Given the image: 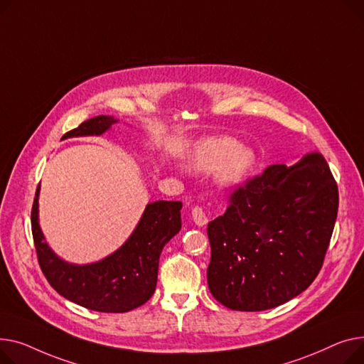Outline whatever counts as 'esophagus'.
Returning a JSON list of instances; mask_svg holds the SVG:
<instances>
[{
  "instance_id": "1",
  "label": "esophagus",
  "mask_w": 364,
  "mask_h": 364,
  "mask_svg": "<svg viewBox=\"0 0 364 364\" xmlns=\"http://www.w3.org/2000/svg\"><path fill=\"white\" fill-rule=\"evenodd\" d=\"M192 219H194L197 226H205L207 222H208L205 213L201 207H196L194 210H192Z\"/></svg>"
}]
</instances>
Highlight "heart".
<instances>
[{"label": "heart", "instance_id": "1", "mask_svg": "<svg viewBox=\"0 0 364 364\" xmlns=\"http://www.w3.org/2000/svg\"><path fill=\"white\" fill-rule=\"evenodd\" d=\"M254 164L252 149L228 136L204 138L192 146L186 156L189 170L196 173H211L218 170V182L225 188L242 185Z\"/></svg>", "mask_w": 364, "mask_h": 364}]
</instances>
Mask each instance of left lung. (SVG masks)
<instances>
[{"mask_svg":"<svg viewBox=\"0 0 364 364\" xmlns=\"http://www.w3.org/2000/svg\"><path fill=\"white\" fill-rule=\"evenodd\" d=\"M336 213L338 186L322 154L269 166L208 223L211 295L240 311L269 310L300 295L323 264Z\"/></svg>","mask_w":364,"mask_h":364,"instance_id":"left-lung-1","label":"left lung"}]
</instances>
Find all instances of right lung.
Instances as JSON below:
<instances>
[{
	"label": "right lung",
	"mask_w": 364,
	"mask_h": 364,
	"mask_svg": "<svg viewBox=\"0 0 364 364\" xmlns=\"http://www.w3.org/2000/svg\"><path fill=\"white\" fill-rule=\"evenodd\" d=\"M117 122L113 116H97L61 139L100 136ZM39 191L41 186L32 207V235L39 266L50 285L69 301L101 313H124L145 304L156 291L160 254L182 228V203L146 204L131 237L120 248L98 262L76 264L58 257L46 241L39 226Z\"/></svg>",
	"instance_id": "obj_1"
}]
</instances>
